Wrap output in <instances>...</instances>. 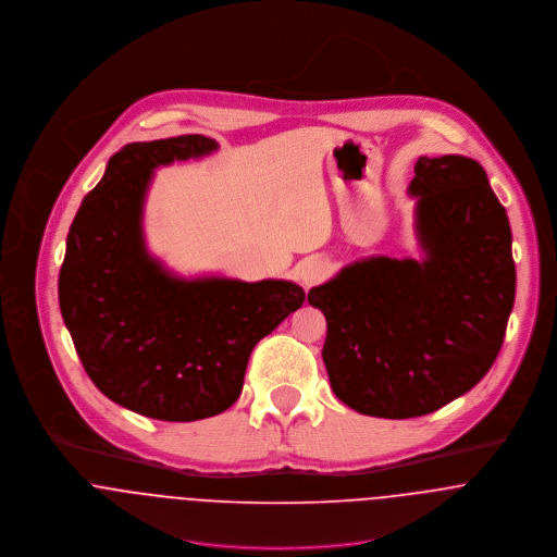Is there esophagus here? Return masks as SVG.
<instances>
[{"instance_id": "esophagus-1", "label": "esophagus", "mask_w": 557, "mask_h": 557, "mask_svg": "<svg viewBox=\"0 0 557 557\" xmlns=\"http://www.w3.org/2000/svg\"><path fill=\"white\" fill-rule=\"evenodd\" d=\"M295 273H297V277L304 282V286H308L309 288V286L322 282V280L329 275V262L322 260V258L311 256V258H306V260H301V262L297 264Z\"/></svg>"}]
</instances>
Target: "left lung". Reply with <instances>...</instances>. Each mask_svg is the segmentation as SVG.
<instances>
[{"mask_svg":"<svg viewBox=\"0 0 557 557\" xmlns=\"http://www.w3.org/2000/svg\"><path fill=\"white\" fill-rule=\"evenodd\" d=\"M408 194L419 260L361 258L308 293L333 393L380 419L430 414L481 382L515 304L510 224L485 169L421 156Z\"/></svg>","mask_w":557,"mask_h":557,"instance_id":"obj_1","label":"left lung"}]
</instances>
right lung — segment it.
Here are the masks:
<instances>
[{
  "instance_id": "right-lung-1",
  "label": "right lung",
  "mask_w": 557,
  "mask_h": 557,
  "mask_svg": "<svg viewBox=\"0 0 557 557\" xmlns=\"http://www.w3.org/2000/svg\"><path fill=\"white\" fill-rule=\"evenodd\" d=\"M213 151L200 134L125 145L65 239L60 308L83 368L111 401L158 421L231 408L253 346L306 301L288 280H187L149 253L143 209L153 171Z\"/></svg>"
}]
</instances>
